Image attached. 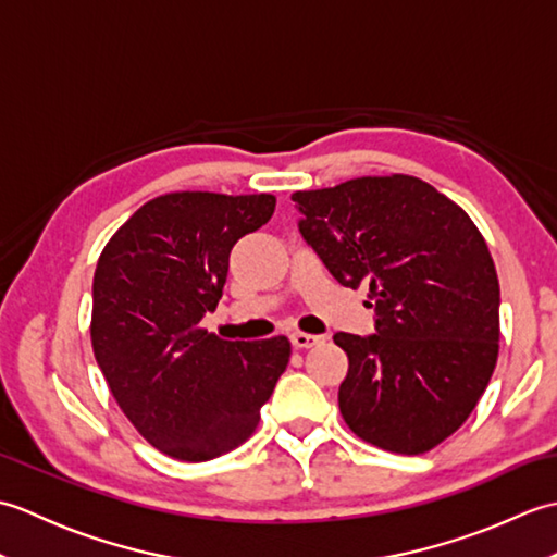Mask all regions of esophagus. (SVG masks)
<instances>
[{"label": "esophagus", "mask_w": 557, "mask_h": 557, "mask_svg": "<svg viewBox=\"0 0 557 557\" xmlns=\"http://www.w3.org/2000/svg\"><path fill=\"white\" fill-rule=\"evenodd\" d=\"M321 342H323V337L309 335V333H294L292 335V345L297 347V349H311L315 345H321Z\"/></svg>", "instance_id": "1"}]
</instances>
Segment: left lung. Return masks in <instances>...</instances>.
Wrapping results in <instances>:
<instances>
[{"instance_id": "8db88e82", "label": "left lung", "mask_w": 557, "mask_h": 557, "mask_svg": "<svg viewBox=\"0 0 557 557\" xmlns=\"http://www.w3.org/2000/svg\"><path fill=\"white\" fill-rule=\"evenodd\" d=\"M299 232L339 285H366L373 335L337 333L339 411L361 441L419 455L453 435L486 389L500 285L476 224L417 176L297 191Z\"/></svg>"}]
</instances>
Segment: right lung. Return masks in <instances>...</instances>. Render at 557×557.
<instances>
[{
    "instance_id": "right-lung-1",
    "label": "right lung",
    "mask_w": 557,
    "mask_h": 557,
    "mask_svg": "<svg viewBox=\"0 0 557 557\" xmlns=\"http://www.w3.org/2000/svg\"><path fill=\"white\" fill-rule=\"evenodd\" d=\"M275 212L270 194H168L116 232L92 277L90 339L116 405L160 453L208 461L239 447L289 363V339L227 342L200 327L230 253Z\"/></svg>"
}]
</instances>
